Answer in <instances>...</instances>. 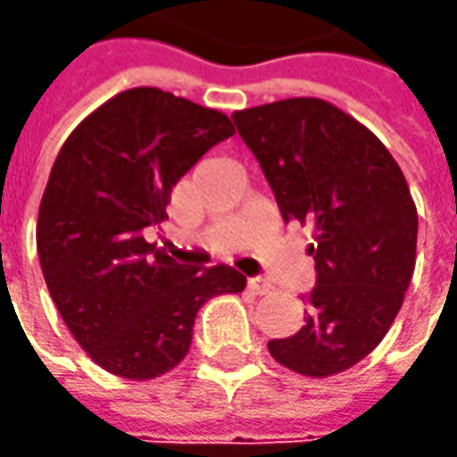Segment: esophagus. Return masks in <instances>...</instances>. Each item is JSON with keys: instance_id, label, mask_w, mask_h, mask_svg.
<instances>
[{"instance_id": "obj_1", "label": "esophagus", "mask_w": 457, "mask_h": 457, "mask_svg": "<svg viewBox=\"0 0 457 457\" xmlns=\"http://www.w3.org/2000/svg\"><path fill=\"white\" fill-rule=\"evenodd\" d=\"M246 285H249V290L254 292V295H270L272 292V285L267 279H262V277H252Z\"/></svg>"}]
</instances>
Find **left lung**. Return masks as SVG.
<instances>
[{"label":"left lung","mask_w":457,"mask_h":457,"mask_svg":"<svg viewBox=\"0 0 457 457\" xmlns=\"http://www.w3.org/2000/svg\"><path fill=\"white\" fill-rule=\"evenodd\" d=\"M285 223L312 228L318 285L305 325L270 341L274 361L325 378L366 359L389 333L417 259V208L377 134L330 101L285 98L231 114Z\"/></svg>","instance_id":"obj_1"}]
</instances>
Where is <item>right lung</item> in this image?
Wrapping results in <instances>:
<instances>
[{
    "mask_svg": "<svg viewBox=\"0 0 457 457\" xmlns=\"http://www.w3.org/2000/svg\"><path fill=\"white\" fill-rule=\"evenodd\" d=\"M231 134L223 112L139 86L86 116L53 162L37 213L45 285L80 348L114 377L172 371L198 310L246 287L234 267L187 270L145 238L180 178Z\"/></svg>",
    "mask_w": 457,
    "mask_h": 457,
    "instance_id": "obj_1",
    "label": "right lung"
}]
</instances>
